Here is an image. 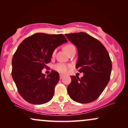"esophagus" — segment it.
I'll return each mask as SVG.
<instances>
[{
  "mask_svg": "<svg viewBox=\"0 0 128 128\" xmlns=\"http://www.w3.org/2000/svg\"><path fill=\"white\" fill-rule=\"evenodd\" d=\"M64 74H60V79H62V78L64 77Z\"/></svg>",
  "mask_w": 128,
  "mask_h": 128,
  "instance_id": "34e87169",
  "label": "esophagus"
}]
</instances>
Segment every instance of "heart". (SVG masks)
I'll list each match as a JSON object with an SVG mask.
<instances>
[{"mask_svg":"<svg viewBox=\"0 0 128 128\" xmlns=\"http://www.w3.org/2000/svg\"><path fill=\"white\" fill-rule=\"evenodd\" d=\"M74 48H75V47H74V46L72 44H66L65 46H64V49L66 50V52L68 54L69 52H70L73 49H74ZM55 52L56 50H54V52H52V56H54ZM54 68H55V70H56V71L59 72L60 73H66V72H67V69H68V66H67V64H64V63L60 62L54 66Z\"/></svg>","mask_w":128,"mask_h":128,"instance_id":"1","label":"heart"}]
</instances>
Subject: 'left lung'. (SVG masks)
<instances>
[{"label": "left lung", "instance_id": "left-lung-1", "mask_svg": "<svg viewBox=\"0 0 128 128\" xmlns=\"http://www.w3.org/2000/svg\"><path fill=\"white\" fill-rule=\"evenodd\" d=\"M65 36L76 46L78 59L76 68L84 73L80 78L70 76L67 92L76 102H92L99 98L110 80L112 62L109 54L99 40L86 32Z\"/></svg>", "mask_w": 128, "mask_h": 128}]
</instances>
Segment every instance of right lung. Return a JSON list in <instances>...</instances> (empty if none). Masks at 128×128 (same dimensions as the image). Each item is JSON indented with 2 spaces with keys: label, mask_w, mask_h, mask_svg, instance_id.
I'll use <instances>...</instances> for the list:
<instances>
[{
  "label": "right lung",
  "mask_w": 128,
  "mask_h": 128,
  "mask_svg": "<svg viewBox=\"0 0 128 128\" xmlns=\"http://www.w3.org/2000/svg\"><path fill=\"white\" fill-rule=\"evenodd\" d=\"M67 40L62 34L36 33L26 38L18 46L12 60V77L19 94L34 105L49 102L60 79L59 73L52 70L42 73L50 62L54 50Z\"/></svg>",
  "instance_id": "add662e5"
}]
</instances>
